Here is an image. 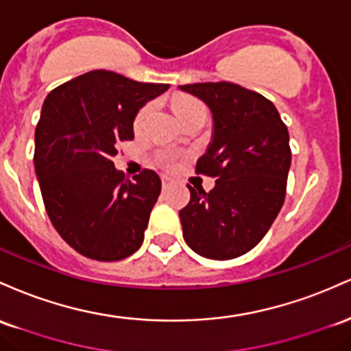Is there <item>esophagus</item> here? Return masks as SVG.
<instances>
[{"label": "esophagus", "mask_w": 351, "mask_h": 351, "mask_svg": "<svg viewBox=\"0 0 351 351\" xmlns=\"http://www.w3.org/2000/svg\"><path fill=\"white\" fill-rule=\"evenodd\" d=\"M160 179H162V186L164 187H167L169 182H171V177H169V176H162Z\"/></svg>", "instance_id": "34e87169"}]
</instances>
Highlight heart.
Returning a JSON list of instances; mask_svg holds the SVG:
<instances>
[{"mask_svg":"<svg viewBox=\"0 0 351 351\" xmlns=\"http://www.w3.org/2000/svg\"><path fill=\"white\" fill-rule=\"evenodd\" d=\"M152 108L154 106L152 104H145L143 109H141L139 112H137L136 116V123H134V125H136V129H143V125L145 124V121H147L149 114L152 112ZM204 108L202 104H200L199 101L194 99V97H187V96H182V97H177V99L174 101V112L177 116V119H182V117L189 116V114L195 112V111H202Z\"/></svg>","mask_w":351,"mask_h":351,"instance_id":"b5f03b06","label":"heart"}]
</instances>
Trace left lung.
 <instances>
[{"label":"left lung","mask_w":351,"mask_h":351,"mask_svg":"<svg viewBox=\"0 0 351 351\" xmlns=\"http://www.w3.org/2000/svg\"><path fill=\"white\" fill-rule=\"evenodd\" d=\"M180 90L206 102L212 137L197 174L217 177L215 187H189L179 212L184 240L195 254L230 261L265 237L285 200L292 162L289 131L262 94L234 82H195Z\"/></svg>","instance_id":"1"}]
</instances>
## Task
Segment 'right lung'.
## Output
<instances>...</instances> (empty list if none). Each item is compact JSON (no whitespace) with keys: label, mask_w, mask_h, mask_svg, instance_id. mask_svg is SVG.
<instances>
[{"label":"right lung","mask_w":351,"mask_h":351,"mask_svg":"<svg viewBox=\"0 0 351 351\" xmlns=\"http://www.w3.org/2000/svg\"><path fill=\"white\" fill-rule=\"evenodd\" d=\"M169 84L90 71L51 90L34 132V171L58 234L84 257L114 262L139 250L160 177L134 180L114 167L119 141L134 139L141 108Z\"/></svg>","instance_id":"right-lung-1"}]
</instances>
